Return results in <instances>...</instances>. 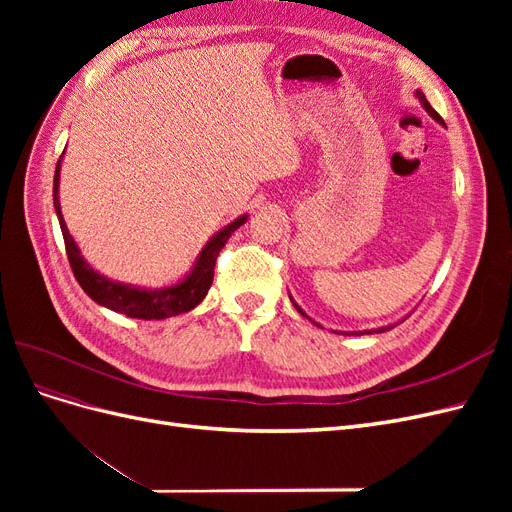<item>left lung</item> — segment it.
Masks as SVG:
<instances>
[{
    "mask_svg": "<svg viewBox=\"0 0 512 512\" xmlns=\"http://www.w3.org/2000/svg\"><path fill=\"white\" fill-rule=\"evenodd\" d=\"M416 96H418V100H421V102H423V106H425V111H427V113H429V115H431L433 119H438L440 123H444V121H442V117H440V115H438L436 111H433V108H431V104H429V102H427V98L423 96V91H416ZM294 307H297V309H299V312H301V307H299L297 303H294ZM301 314H303V312H301ZM378 331H384V329H378ZM367 333H371V331H367Z\"/></svg>",
    "mask_w": 512,
    "mask_h": 512,
    "instance_id": "8db88e82",
    "label": "left lung"
}]
</instances>
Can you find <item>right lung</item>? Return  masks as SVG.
Returning <instances> with one entry per match:
<instances>
[{"label":"right lung","instance_id":"right-lung-1","mask_svg":"<svg viewBox=\"0 0 512 512\" xmlns=\"http://www.w3.org/2000/svg\"><path fill=\"white\" fill-rule=\"evenodd\" d=\"M61 162V158H59ZM59 162L55 168V181H53V200H55V211L59 218L61 226V235H64L66 243V254L70 260L72 273L76 277V282L81 284V288L89 294L96 303L113 309L117 314H126L130 318H143V320H162L168 316H179L190 312L200 301L205 299L207 290L213 284V269H215V260H218L222 247L230 239L232 232H235L241 224H245L247 215H241L232 224H228L224 230H220L207 245L203 254L198 256L194 271L185 277V280L177 286L162 288V290H141L128 284H119L106 280L104 275L91 269L87 262L83 260L79 247H76L74 239L70 237L68 226L64 222V215H61L59 209V200H57V188H59Z\"/></svg>","mask_w":512,"mask_h":512}]
</instances>
